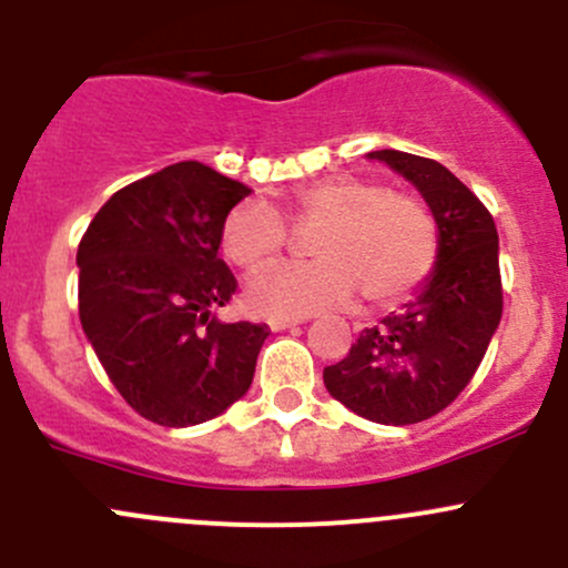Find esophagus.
Masks as SVG:
<instances>
[{
	"label": "esophagus",
	"mask_w": 568,
	"mask_h": 568,
	"mask_svg": "<svg viewBox=\"0 0 568 568\" xmlns=\"http://www.w3.org/2000/svg\"><path fill=\"white\" fill-rule=\"evenodd\" d=\"M302 321H305V318H294V316H272V318L266 321V324H268V329H272V332H283V329H288V326L302 324Z\"/></svg>",
	"instance_id": "obj_1"
}]
</instances>
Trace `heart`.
Here are the masks:
<instances>
[{
    "label": "heart",
    "instance_id": "1",
    "mask_svg": "<svg viewBox=\"0 0 568 568\" xmlns=\"http://www.w3.org/2000/svg\"><path fill=\"white\" fill-rule=\"evenodd\" d=\"M291 220L318 225L311 263H274L247 283L261 316H311L343 305L354 291L368 305H393L420 288L437 261V222L409 194L387 192L359 175H329L294 189ZM285 247V222L272 205L244 200L222 222V252L255 272Z\"/></svg>",
    "mask_w": 568,
    "mask_h": 568
}]
</instances>
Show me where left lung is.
I'll use <instances>...</instances> for the list:
<instances>
[{
    "label": "left lung",
    "mask_w": 568,
    "mask_h": 568,
    "mask_svg": "<svg viewBox=\"0 0 568 568\" xmlns=\"http://www.w3.org/2000/svg\"><path fill=\"white\" fill-rule=\"evenodd\" d=\"M423 194L437 222V261L404 311L359 332L337 365L324 368L335 400L385 426L443 412L469 385L503 316L500 244L489 211L434 159L371 151Z\"/></svg>",
    "instance_id": "obj_1"
}]
</instances>
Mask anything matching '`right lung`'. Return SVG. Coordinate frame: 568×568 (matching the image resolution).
Masks as SVG:
<instances>
[{
	"label": "right lung",
	"instance_id": "1",
	"mask_svg": "<svg viewBox=\"0 0 568 568\" xmlns=\"http://www.w3.org/2000/svg\"><path fill=\"white\" fill-rule=\"evenodd\" d=\"M252 192L200 162L129 183L79 242V318L131 409L168 428L222 415L250 390L266 324L216 318L236 277L222 222Z\"/></svg>",
	"mask_w": 568,
	"mask_h": 568
}]
</instances>
